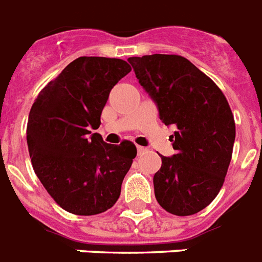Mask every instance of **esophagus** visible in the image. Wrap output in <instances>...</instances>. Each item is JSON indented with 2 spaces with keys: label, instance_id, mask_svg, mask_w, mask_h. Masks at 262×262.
<instances>
[{
  "label": "esophagus",
  "instance_id": "esophagus-1",
  "mask_svg": "<svg viewBox=\"0 0 262 262\" xmlns=\"http://www.w3.org/2000/svg\"><path fill=\"white\" fill-rule=\"evenodd\" d=\"M146 150H147V148H146V147H142V146H138V147H137L138 154H142V152H144V151H146Z\"/></svg>",
  "mask_w": 262,
  "mask_h": 262
}]
</instances>
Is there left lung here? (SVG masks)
<instances>
[{
    "mask_svg": "<svg viewBox=\"0 0 262 262\" xmlns=\"http://www.w3.org/2000/svg\"><path fill=\"white\" fill-rule=\"evenodd\" d=\"M128 62L161 120L177 127L171 135L176 154L161 156L152 179L157 202L173 215L196 214L216 198L231 161L235 123L229 102L184 56L154 54Z\"/></svg>",
    "mask_w": 262,
    "mask_h": 262,
    "instance_id": "1",
    "label": "left lung"
}]
</instances>
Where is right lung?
Returning <instances> with one entry per match:
<instances>
[{
	"label": "right lung",
	"instance_id": "right-lung-1",
	"mask_svg": "<svg viewBox=\"0 0 262 262\" xmlns=\"http://www.w3.org/2000/svg\"><path fill=\"white\" fill-rule=\"evenodd\" d=\"M131 72L125 60L81 56L46 85L33 102L27 143L33 170L56 204L75 215L110 210L137 157L133 142L108 144L100 134L111 89Z\"/></svg>",
	"mask_w": 262,
	"mask_h": 262
}]
</instances>
